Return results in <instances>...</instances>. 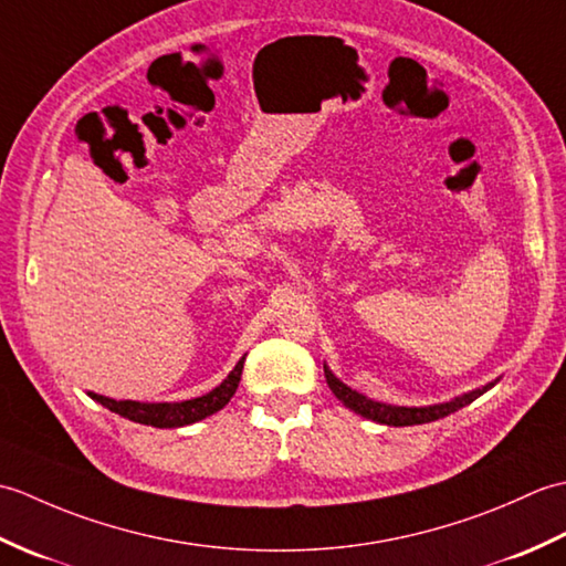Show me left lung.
Here are the masks:
<instances>
[{
    "instance_id": "1",
    "label": "left lung",
    "mask_w": 566,
    "mask_h": 566,
    "mask_svg": "<svg viewBox=\"0 0 566 566\" xmlns=\"http://www.w3.org/2000/svg\"><path fill=\"white\" fill-rule=\"evenodd\" d=\"M323 371H326V381L331 391L338 396V399L350 408V411L365 416L369 420H375V423H384V426H420V423H430V420H438L454 413L457 408H462L467 403H472L476 396H482L484 391H489L494 384H486L484 389H476L472 394H464L460 399H454L450 403H438V406H423V408H406V406H387V403H379V401H371L367 396L353 391L350 387H345V384L333 375V371L323 365Z\"/></svg>"
}]
</instances>
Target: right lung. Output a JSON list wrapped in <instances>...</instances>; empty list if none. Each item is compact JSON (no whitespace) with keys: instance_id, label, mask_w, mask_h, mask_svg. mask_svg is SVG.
Segmentation results:
<instances>
[{"instance_id":"obj_1","label":"right lung","mask_w":566,"mask_h":566,"mask_svg":"<svg viewBox=\"0 0 566 566\" xmlns=\"http://www.w3.org/2000/svg\"><path fill=\"white\" fill-rule=\"evenodd\" d=\"M243 363L245 357L240 359L235 369L228 375L219 387L209 391L207 396H199V399L191 401H179V403H140V401H114L106 399V396L99 394H90L94 401H99L102 406L109 408V411L124 416L134 423L143 426H153V428H182L189 423H197V420L207 418L231 401V396L238 389L240 375H243Z\"/></svg>"}]
</instances>
